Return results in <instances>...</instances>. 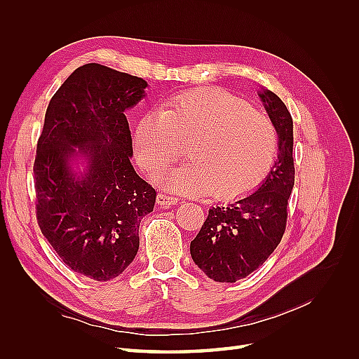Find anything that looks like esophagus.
Wrapping results in <instances>:
<instances>
[{"label": "esophagus", "instance_id": "34e87169", "mask_svg": "<svg viewBox=\"0 0 359 359\" xmlns=\"http://www.w3.org/2000/svg\"><path fill=\"white\" fill-rule=\"evenodd\" d=\"M157 203L161 206H170V205H177L178 199L175 196H170V194H166V193H158Z\"/></svg>", "mask_w": 359, "mask_h": 359}]
</instances>
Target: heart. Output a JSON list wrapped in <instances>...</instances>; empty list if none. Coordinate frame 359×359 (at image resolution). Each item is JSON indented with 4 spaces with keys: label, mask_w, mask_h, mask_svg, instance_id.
<instances>
[{
    "label": "heart",
    "mask_w": 359,
    "mask_h": 359,
    "mask_svg": "<svg viewBox=\"0 0 359 359\" xmlns=\"http://www.w3.org/2000/svg\"><path fill=\"white\" fill-rule=\"evenodd\" d=\"M181 145L189 161L170 173L169 187L231 201L268 177L278 135L269 116L231 94L187 91L144 115L135 130V154L151 175L170 166Z\"/></svg>",
    "instance_id": "heart-1"
}]
</instances>
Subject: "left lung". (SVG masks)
I'll return each mask as SVG.
<instances>
[{
    "label": "left lung",
    "mask_w": 359,
    "mask_h": 359,
    "mask_svg": "<svg viewBox=\"0 0 359 359\" xmlns=\"http://www.w3.org/2000/svg\"><path fill=\"white\" fill-rule=\"evenodd\" d=\"M260 100L278 135V156L260 187L227 206H212L190 255L203 273L220 283H235L262 266L286 231L287 201L295 184L293 121L286 104L273 91Z\"/></svg>",
    "instance_id": "8db88e82"
}]
</instances>
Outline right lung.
Here are the masks:
<instances>
[{"label": "right lung", "mask_w": 359, "mask_h": 359, "mask_svg": "<svg viewBox=\"0 0 359 359\" xmlns=\"http://www.w3.org/2000/svg\"><path fill=\"white\" fill-rule=\"evenodd\" d=\"M137 76L90 62L53 94L34 161L36 215L41 233L72 271L95 281L118 277L139 248V224L154 210L156 190L130 157L126 109L145 95ZM76 155L89 161L82 177Z\"/></svg>", "instance_id": "right-lung-1"}]
</instances>
